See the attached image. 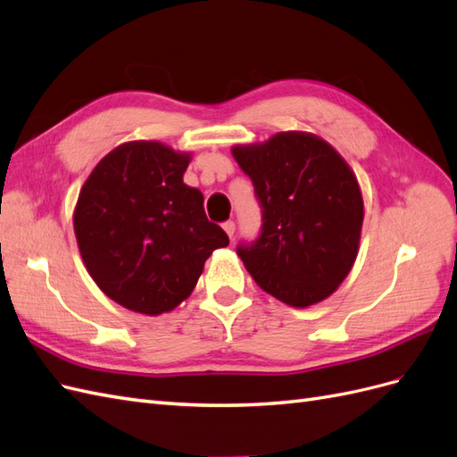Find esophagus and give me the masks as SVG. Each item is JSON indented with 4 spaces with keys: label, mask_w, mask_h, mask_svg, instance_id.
Listing matches in <instances>:
<instances>
[{
    "label": "esophagus",
    "mask_w": 457,
    "mask_h": 457,
    "mask_svg": "<svg viewBox=\"0 0 457 457\" xmlns=\"http://www.w3.org/2000/svg\"><path fill=\"white\" fill-rule=\"evenodd\" d=\"M223 228L230 238L234 237V232H237V225H234V220H227V223H223Z\"/></svg>",
    "instance_id": "1"
}]
</instances>
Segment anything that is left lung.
I'll list each match as a JSON object with an SVG mask.
<instances>
[{
    "label": "left lung",
    "mask_w": 457,
    "mask_h": 457,
    "mask_svg": "<svg viewBox=\"0 0 457 457\" xmlns=\"http://www.w3.org/2000/svg\"><path fill=\"white\" fill-rule=\"evenodd\" d=\"M262 207L261 237L238 255L261 289L289 307L329 297L361 247L364 200L351 165L322 137L280 131L230 148Z\"/></svg>",
    "instance_id": "left-lung-1"
}]
</instances>
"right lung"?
Listing matches in <instances>:
<instances>
[{
	"mask_svg": "<svg viewBox=\"0 0 457 457\" xmlns=\"http://www.w3.org/2000/svg\"><path fill=\"white\" fill-rule=\"evenodd\" d=\"M190 160L192 152L160 141H129L110 150L79 190V255L101 292L128 311H173L196 287L205 259L228 245L207 220L202 192L183 181Z\"/></svg>",
	"mask_w": 457,
	"mask_h": 457,
	"instance_id": "1",
	"label": "right lung"
}]
</instances>
